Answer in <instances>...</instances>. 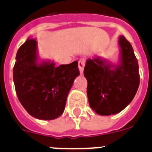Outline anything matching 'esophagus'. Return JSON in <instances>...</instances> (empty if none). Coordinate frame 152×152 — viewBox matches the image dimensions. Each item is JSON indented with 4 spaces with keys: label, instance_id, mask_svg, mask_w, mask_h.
<instances>
[{
    "label": "esophagus",
    "instance_id": "esophagus-1",
    "mask_svg": "<svg viewBox=\"0 0 152 152\" xmlns=\"http://www.w3.org/2000/svg\"><path fill=\"white\" fill-rule=\"evenodd\" d=\"M85 59H82L79 61V70H80V73L81 74L83 73V70L84 68H85Z\"/></svg>",
    "mask_w": 152,
    "mask_h": 152
}]
</instances>
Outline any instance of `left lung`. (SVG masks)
<instances>
[{
  "label": "left lung",
  "instance_id": "left-lung-1",
  "mask_svg": "<svg viewBox=\"0 0 152 152\" xmlns=\"http://www.w3.org/2000/svg\"><path fill=\"white\" fill-rule=\"evenodd\" d=\"M118 44V65H110L96 57L87 59L84 70L89 104L102 115L122 111L134 99L140 85L138 62L132 46L124 36H120Z\"/></svg>",
  "mask_w": 152,
  "mask_h": 152
}]
</instances>
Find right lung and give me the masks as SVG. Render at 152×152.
I'll return each instance as SVG.
<instances>
[{"mask_svg":"<svg viewBox=\"0 0 152 152\" xmlns=\"http://www.w3.org/2000/svg\"><path fill=\"white\" fill-rule=\"evenodd\" d=\"M37 61V41L28 38L17 52L15 91L29 115L40 120L56 119L63 113L67 95L80 73L78 61L58 67L54 62Z\"/></svg>","mask_w":152,"mask_h":152,"instance_id":"obj_1","label":"right lung"}]
</instances>
